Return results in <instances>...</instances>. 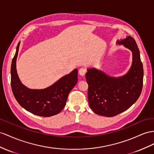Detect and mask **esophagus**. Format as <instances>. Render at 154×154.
Returning <instances> with one entry per match:
<instances>
[{
    "mask_svg": "<svg viewBox=\"0 0 154 154\" xmlns=\"http://www.w3.org/2000/svg\"><path fill=\"white\" fill-rule=\"evenodd\" d=\"M86 72V69L85 68H81L79 69V73L80 75H81V76H84Z\"/></svg>",
    "mask_w": 154,
    "mask_h": 154,
    "instance_id": "esophagus-1",
    "label": "esophagus"
}]
</instances>
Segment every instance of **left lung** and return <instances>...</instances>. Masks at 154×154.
Masks as SVG:
<instances>
[{
	"label": "left lung",
	"mask_w": 154,
	"mask_h": 154,
	"mask_svg": "<svg viewBox=\"0 0 154 154\" xmlns=\"http://www.w3.org/2000/svg\"><path fill=\"white\" fill-rule=\"evenodd\" d=\"M117 43L123 44L132 52V65L128 73L115 78L90 68L85 75L90 107L97 115L107 117L119 115L135 103L143 85V66L135 40L128 36Z\"/></svg>",
	"instance_id": "obj_1"
}]
</instances>
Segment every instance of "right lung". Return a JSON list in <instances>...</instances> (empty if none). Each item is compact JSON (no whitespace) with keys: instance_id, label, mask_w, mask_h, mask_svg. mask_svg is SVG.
<instances>
[{"instance_id":"1","label":"right lung","mask_w":154,"mask_h":154,"mask_svg":"<svg viewBox=\"0 0 154 154\" xmlns=\"http://www.w3.org/2000/svg\"><path fill=\"white\" fill-rule=\"evenodd\" d=\"M20 42L11 66V86L19 104L27 111L38 116L49 117L60 112L65 107L71 90L77 84L78 70L70 73L44 89H30L23 85L17 73L16 60Z\"/></svg>"}]
</instances>
